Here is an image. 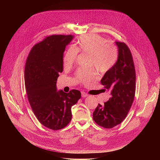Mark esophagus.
Returning a JSON list of instances; mask_svg holds the SVG:
<instances>
[{
    "instance_id": "obj_1",
    "label": "esophagus",
    "mask_w": 160,
    "mask_h": 160,
    "mask_svg": "<svg viewBox=\"0 0 160 160\" xmlns=\"http://www.w3.org/2000/svg\"><path fill=\"white\" fill-rule=\"evenodd\" d=\"M81 95H82V97H86L88 96V94L84 92H81Z\"/></svg>"
}]
</instances>
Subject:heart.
<instances>
[{"instance_id":"obj_1","label":"heart","mask_w":160,"mask_h":160,"mask_svg":"<svg viewBox=\"0 0 160 160\" xmlns=\"http://www.w3.org/2000/svg\"><path fill=\"white\" fill-rule=\"evenodd\" d=\"M78 52L90 55V64L100 72L105 73L114 67L118 58V50L112 43L98 34H86L80 37L77 46L69 47L63 56L65 67L71 66L76 61ZM76 80L86 84L97 79V72L92 69H78L75 73Z\"/></svg>"}]
</instances>
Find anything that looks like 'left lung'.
<instances>
[{"label": "left lung", "mask_w": 160, "mask_h": 160, "mask_svg": "<svg viewBox=\"0 0 160 160\" xmlns=\"http://www.w3.org/2000/svg\"><path fill=\"white\" fill-rule=\"evenodd\" d=\"M118 58L114 67L105 72L101 79L112 97L103 105L98 104L93 113V119L100 126L111 129L126 117L132 105L136 92V70L131 52L125 43L116 42Z\"/></svg>", "instance_id": "left-lung-1"}]
</instances>
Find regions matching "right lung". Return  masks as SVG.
Masks as SVG:
<instances>
[{"instance_id":"add662e5","label":"right lung","mask_w":160,"mask_h":160,"mask_svg":"<svg viewBox=\"0 0 160 160\" xmlns=\"http://www.w3.org/2000/svg\"><path fill=\"white\" fill-rule=\"evenodd\" d=\"M72 38V35L47 37L32 47L25 64V88L31 107L39 121L53 131L68 124L71 107L81 97L76 89L57 91V81L63 69V53Z\"/></svg>"}]
</instances>
